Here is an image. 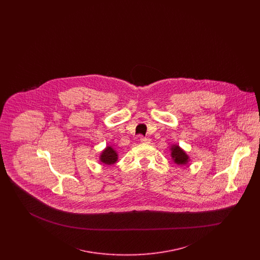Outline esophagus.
<instances>
[{"label": "esophagus", "instance_id": "esophagus-1", "mask_svg": "<svg viewBox=\"0 0 260 260\" xmlns=\"http://www.w3.org/2000/svg\"><path fill=\"white\" fill-rule=\"evenodd\" d=\"M140 142L143 144H149L151 142V139L148 137H140Z\"/></svg>", "mask_w": 260, "mask_h": 260}]
</instances>
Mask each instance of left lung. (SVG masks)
<instances>
[{
    "label": "left lung",
    "instance_id": "1",
    "mask_svg": "<svg viewBox=\"0 0 260 260\" xmlns=\"http://www.w3.org/2000/svg\"><path fill=\"white\" fill-rule=\"evenodd\" d=\"M170 150H171V157L174 164L178 166H186L190 161L189 155L179 145L173 144Z\"/></svg>",
    "mask_w": 260,
    "mask_h": 260
}]
</instances>
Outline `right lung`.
<instances>
[{
	"label": "right lung",
	"mask_w": 260,
	"mask_h": 260,
	"mask_svg": "<svg viewBox=\"0 0 260 260\" xmlns=\"http://www.w3.org/2000/svg\"><path fill=\"white\" fill-rule=\"evenodd\" d=\"M118 159H119L118 152L110 145L103 149L99 155V161L106 166H112L116 164L118 161Z\"/></svg>",
	"instance_id": "add662e5"
}]
</instances>
